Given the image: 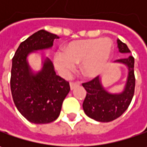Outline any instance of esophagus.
<instances>
[{"instance_id": "obj_1", "label": "esophagus", "mask_w": 147, "mask_h": 147, "mask_svg": "<svg viewBox=\"0 0 147 147\" xmlns=\"http://www.w3.org/2000/svg\"><path fill=\"white\" fill-rule=\"evenodd\" d=\"M69 85H70V89L71 90H73V89H74V88H76L77 86H78L79 83H78V82H70Z\"/></svg>"}]
</instances>
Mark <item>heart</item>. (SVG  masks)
I'll use <instances>...</instances> for the list:
<instances>
[{
    "instance_id": "heart-1",
    "label": "heart",
    "mask_w": 147,
    "mask_h": 147,
    "mask_svg": "<svg viewBox=\"0 0 147 147\" xmlns=\"http://www.w3.org/2000/svg\"><path fill=\"white\" fill-rule=\"evenodd\" d=\"M65 53L54 55V64L62 76L69 77L81 63L82 74L88 78L100 75L109 65L114 52L110 38H96L73 41L64 47Z\"/></svg>"
}]
</instances>
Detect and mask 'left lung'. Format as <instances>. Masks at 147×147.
<instances>
[{
    "label": "left lung",
    "mask_w": 147,
    "mask_h": 147,
    "mask_svg": "<svg viewBox=\"0 0 147 147\" xmlns=\"http://www.w3.org/2000/svg\"><path fill=\"white\" fill-rule=\"evenodd\" d=\"M120 53L129 54L131 51L125 43L117 40ZM115 63L122 64L127 68V77L123 90L119 93H110L103 87L99 77L92 81L82 83L87 95L82 103L85 114L98 122H110L121 116L132 101L135 89L134 58L129 55L123 59H117Z\"/></svg>",
    "instance_id": "8db88e82"
}]
</instances>
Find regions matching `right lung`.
<instances>
[{"instance_id":"right-lung-1","label":"right lung","mask_w":147,"mask_h":147,"mask_svg":"<svg viewBox=\"0 0 147 147\" xmlns=\"http://www.w3.org/2000/svg\"><path fill=\"white\" fill-rule=\"evenodd\" d=\"M58 38L55 34L39 30L20 43L12 59V97L20 114L32 123L55 121L70 91L69 83L56 75L49 58L42 57V67L37 72L32 69L28 61L30 54L51 49L54 40Z\"/></svg>"}]
</instances>
